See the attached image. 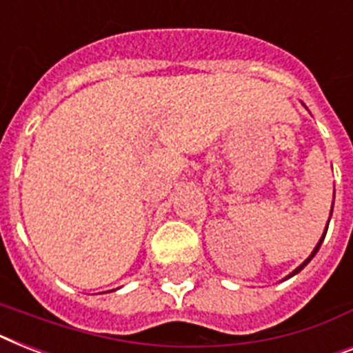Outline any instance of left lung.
I'll use <instances>...</instances> for the list:
<instances>
[{"label": "left lung", "instance_id": "obj_1", "mask_svg": "<svg viewBox=\"0 0 353 353\" xmlns=\"http://www.w3.org/2000/svg\"><path fill=\"white\" fill-rule=\"evenodd\" d=\"M332 208H334V205H332ZM328 223H330V219H328ZM326 230H328V228H326ZM325 234H326V232H325ZM323 239H325V237H321V241H319V243H317V246H316V248H314V252H312V256H310V257H308V259H306V261H305V263H303V265H299V266H297L296 270L292 272V274H290V276H288V277H292V276H296L297 272H301V270H303V268H305V266H306V265H308V263H310V261H312V257L316 256V254H317V250H319V246H321V243H323Z\"/></svg>", "mask_w": 353, "mask_h": 353}]
</instances>
